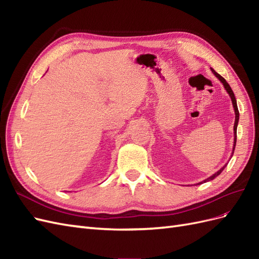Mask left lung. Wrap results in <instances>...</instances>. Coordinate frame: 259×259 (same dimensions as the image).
Returning <instances> with one entry per match:
<instances>
[{"mask_svg": "<svg viewBox=\"0 0 259 259\" xmlns=\"http://www.w3.org/2000/svg\"><path fill=\"white\" fill-rule=\"evenodd\" d=\"M211 72H213V73L216 75L217 79L223 83L224 88L226 89L227 93L229 94V96H230L231 101H232L233 108H234V113H236V121H234V126H233V132H234V142H233V150H232V154H233V152H234V148H236V144H237V126H238V123H239V116H240V114H239V110H238V106H237V100H236V97H234V94H233V92H232V90H231V88H230V85H229L228 83H227V81L224 79V77H223L221 74H218V73L215 71L214 69H211ZM231 156H232V155H231ZM226 166H227V164H226V165H224V166H223L221 169H219L218 171H216L215 174H213V175H211L210 177H208V178L204 179V180H203V182L199 183L198 185H201V184H203V183H206V182H208V180H213L215 177H217L219 174L222 173V171L225 169V167H226Z\"/></svg>", "mask_w": 259, "mask_h": 259, "instance_id": "1", "label": "left lung"}]
</instances>
